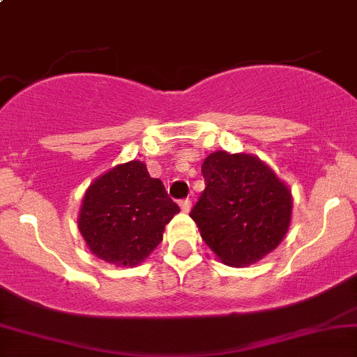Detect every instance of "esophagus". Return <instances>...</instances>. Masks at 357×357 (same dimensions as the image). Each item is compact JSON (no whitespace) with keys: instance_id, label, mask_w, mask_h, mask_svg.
<instances>
[{"instance_id":"esophagus-1","label":"esophagus","mask_w":357,"mask_h":357,"mask_svg":"<svg viewBox=\"0 0 357 357\" xmlns=\"http://www.w3.org/2000/svg\"><path fill=\"white\" fill-rule=\"evenodd\" d=\"M179 207H181L183 212H190V208H192V200H188V199L181 200L179 202Z\"/></svg>"}]
</instances>
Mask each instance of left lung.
Listing matches in <instances>:
<instances>
[{
    "label": "left lung",
    "mask_w": 357,
    "mask_h": 357,
    "mask_svg": "<svg viewBox=\"0 0 357 357\" xmlns=\"http://www.w3.org/2000/svg\"><path fill=\"white\" fill-rule=\"evenodd\" d=\"M202 174L205 190L190 218L219 261L243 268L282 243L291 219V193L268 164L219 150L205 158Z\"/></svg>",
    "instance_id": "8db88e82"
}]
</instances>
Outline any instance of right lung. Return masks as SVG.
<instances>
[{
    "label": "right lung",
    "instance_id": "right-lung-1",
    "mask_svg": "<svg viewBox=\"0 0 357 357\" xmlns=\"http://www.w3.org/2000/svg\"><path fill=\"white\" fill-rule=\"evenodd\" d=\"M179 212L160 179L139 160L119 164L86 190L77 226L89 250L115 266H138Z\"/></svg>",
    "mask_w": 357,
    "mask_h": 357
}]
</instances>
